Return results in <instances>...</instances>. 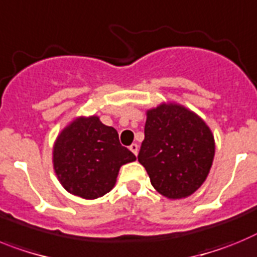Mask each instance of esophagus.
Listing matches in <instances>:
<instances>
[{"instance_id":"esophagus-1","label":"esophagus","mask_w":257,"mask_h":257,"mask_svg":"<svg viewBox=\"0 0 257 257\" xmlns=\"http://www.w3.org/2000/svg\"><path fill=\"white\" fill-rule=\"evenodd\" d=\"M129 150H131L132 153H133L136 156H137L138 155V145L137 144H132L131 146H129Z\"/></svg>"}]
</instances>
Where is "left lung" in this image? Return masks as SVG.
Instances as JSON below:
<instances>
[{
	"label": "left lung",
	"instance_id": "8db88e82",
	"mask_svg": "<svg viewBox=\"0 0 257 257\" xmlns=\"http://www.w3.org/2000/svg\"><path fill=\"white\" fill-rule=\"evenodd\" d=\"M215 158V138L206 121L176 102L146 111L138 162L151 185L168 199H184L206 181Z\"/></svg>",
	"mask_w": 257,
	"mask_h": 257
}]
</instances>
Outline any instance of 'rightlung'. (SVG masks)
<instances>
[{
    "label": "right lung",
    "instance_id": "obj_1",
    "mask_svg": "<svg viewBox=\"0 0 257 257\" xmlns=\"http://www.w3.org/2000/svg\"><path fill=\"white\" fill-rule=\"evenodd\" d=\"M136 160L121 146L112 126L99 116H77L58 135L53 146V167L62 186L70 194L97 199L112 190L120 167Z\"/></svg>",
    "mask_w": 257,
    "mask_h": 257
}]
</instances>
